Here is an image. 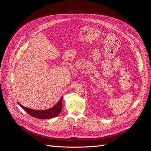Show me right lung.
I'll return each mask as SVG.
<instances>
[{"label":"right lung","mask_w":151,"mask_h":151,"mask_svg":"<svg viewBox=\"0 0 151 151\" xmlns=\"http://www.w3.org/2000/svg\"><path fill=\"white\" fill-rule=\"evenodd\" d=\"M62 99L63 96L61 97L58 102L53 107L47 109H43V110L32 109L31 108H28L22 106L19 103L17 102V103L25 111H26L29 115L35 117L36 118H39V119H51L52 118L57 116L62 111Z\"/></svg>","instance_id":"right-lung-1"}]
</instances>
